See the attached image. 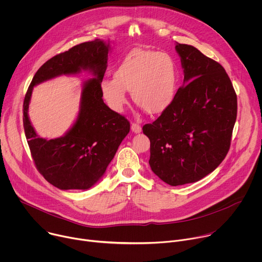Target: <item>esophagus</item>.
<instances>
[{"label":"esophagus","instance_id":"34e87169","mask_svg":"<svg viewBox=\"0 0 262 262\" xmlns=\"http://www.w3.org/2000/svg\"><path fill=\"white\" fill-rule=\"evenodd\" d=\"M130 128H132V132L135 133V134H139V133L142 132V127L138 123H132Z\"/></svg>","mask_w":262,"mask_h":262}]
</instances>
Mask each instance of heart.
<instances>
[{
    "label": "heart",
    "mask_w": 262,
    "mask_h": 262,
    "mask_svg": "<svg viewBox=\"0 0 262 262\" xmlns=\"http://www.w3.org/2000/svg\"><path fill=\"white\" fill-rule=\"evenodd\" d=\"M114 80L103 79L100 91L107 105L121 112L127 102L125 92L148 114H160L173 101L178 83V68L168 53L136 49L113 72Z\"/></svg>",
    "instance_id": "1"
}]
</instances>
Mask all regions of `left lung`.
Instances as JSON below:
<instances>
[{
	"instance_id": "left-lung-1",
	"label": "left lung",
	"mask_w": 262,
	"mask_h": 262,
	"mask_svg": "<svg viewBox=\"0 0 262 262\" xmlns=\"http://www.w3.org/2000/svg\"><path fill=\"white\" fill-rule=\"evenodd\" d=\"M183 85L143 133L150 140L152 172L176 186L211 173L228 154L237 98L225 69L192 46L176 42Z\"/></svg>"
}]
</instances>
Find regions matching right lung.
I'll use <instances>...</instances> for the list:
<instances>
[{
  "instance_id": "add662e5",
  "label": "right lung",
  "mask_w": 262,
  "mask_h": 262,
  "mask_svg": "<svg viewBox=\"0 0 262 262\" xmlns=\"http://www.w3.org/2000/svg\"><path fill=\"white\" fill-rule=\"evenodd\" d=\"M110 50V41L95 39L53 57L37 70L25 96L24 128L32 158L40 174L60 190L90 189L102 177L129 133L128 120L103 102L100 91ZM83 70L89 71L94 78L83 83L77 120L60 138H40L27 114L32 88Z\"/></svg>"
}]
</instances>
